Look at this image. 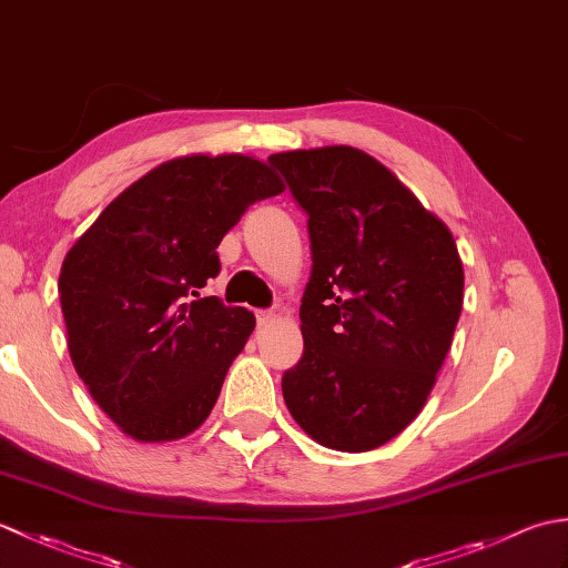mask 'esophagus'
<instances>
[{
	"mask_svg": "<svg viewBox=\"0 0 568 568\" xmlns=\"http://www.w3.org/2000/svg\"><path fill=\"white\" fill-rule=\"evenodd\" d=\"M275 320L273 310H256V322L261 324V327H265V324H271Z\"/></svg>",
	"mask_w": 568,
	"mask_h": 568,
	"instance_id": "34e87169",
	"label": "esophagus"
}]
</instances>
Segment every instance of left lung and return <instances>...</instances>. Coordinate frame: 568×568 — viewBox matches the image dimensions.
I'll return each mask as SVG.
<instances>
[{
    "label": "left lung",
    "instance_id": "8db88e82",
    "mask_svg": "<svg viewBox=\"0 0 568 568\" xmlns=\"http://www.w3.org/2000/svg\"><path fill=\"white\" fill-rule=\"evenodd\" d=\"M307 214L305 352L283 397L312 439L371 452L425 407L454 339L464 268L449 229L388 168L352 146L273 153Z\"/></svg>",
    "mask_w": 568,
    "mask_h": 568
}]
</instances>
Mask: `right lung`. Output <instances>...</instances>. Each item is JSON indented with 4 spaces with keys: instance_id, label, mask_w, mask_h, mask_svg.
Instances as JSON below:
<instances>
[{
    "instance_id": "obj_1",
    "label": "right lung",
    "mask_w": 568,
    "mask_h": 568,
    "mask_svg": "<svg viewBox=\"0 0 568 568\" xmlns=\"http://www.w3.org/2000/svg\"><path fill=\"white\" fill-rule=\"evenodd\" d=\"M283 183L251 155L168 161L106 204L60 268L72 366L106 415L139 442L195 432L256 320L202 297L216 246Z\"/></svg>"
}]
</instances>
